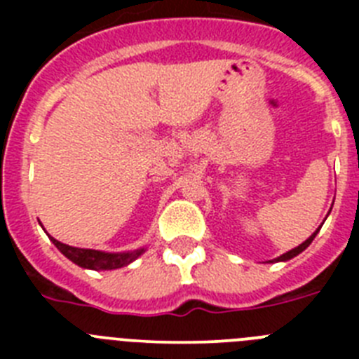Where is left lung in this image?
I'll return each mask as SVG.
<instances>
[{"label": "left lung", "instance_id": "8db88e82", "mask_svg": "<svg viewBox=\"0 0 359 359\" xmlns=\"http://www.w3.org/2000/svg\"><path fill=\"white\" fill-rule=\"evenodd\" d=\"M320 228H322V224H320V226H318V230H316L315 233H313V236L309 237V239H306V241H304L302 244H298L297 248L290 250V252H286V253H282L280 257H277V259H273V261H269V262H286V261H290V259H293V257H297L298 253H302L304 250H306L307 246H309V244L313 243V239H315V237H316V233H318V231H320Z\"/></svg>", "mask_w": 359, "mask_h": 359}]
</instances>
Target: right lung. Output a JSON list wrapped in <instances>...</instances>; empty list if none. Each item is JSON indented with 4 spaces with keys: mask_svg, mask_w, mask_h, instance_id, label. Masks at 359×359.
I'll return each instance as SVG.
<instances>
[{
    "mask_svg": "<svg viewBox=\"0 0 359 359\" xmlns=\"http://www.w3.org/2000/svg\"><path fill=\"white\" fill-rule=\"evenodd\" d=\"M50 237V236H48ZM57 250L65 257H68L73 264L81 266L86 269H95V271H106V269H118L123 266L131 264L136 261L145 248L133 250V252H120V253H111V252H100V250H90V248H75V246H68V244L61 243V241L50 237Z\"/></svg>",
    "mask_w": 359,
    "mask_h": 359,
    "instance_id": "1",
    "label": "right lung"
}]
</instances>
